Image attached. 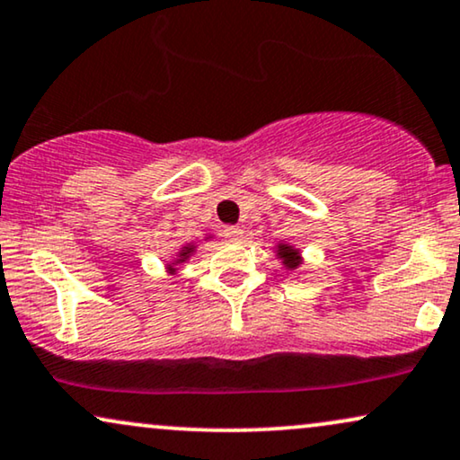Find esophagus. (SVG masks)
Wrapping results in <instances>:
<instances>
[{
    "instance_id": "1",
    "label": "esophagus",
    "mask_w": 460,
    "mask_h": 460,
    "mask_svg": "<svg viewBox=\"0 0 460 460\" xmlns=\"http://www.w3.org/2000/svg\"><path fill=\"white\" fill-rule=\"evenodd\" d=\"M224 238H226V241H230V243L241 241L243 230L238 228V226H226V228H224Z\"/></svg>"
}]
</instances>
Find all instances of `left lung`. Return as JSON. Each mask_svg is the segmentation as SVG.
Listing matches in <instances>:
<instances>
[{"mask_svg":"<svg viewBox=\"0 0 460 460\" xmlns=\"http://www.w3.org/2000/svg\"><path fill=\"white\" fill-rule=\"evenodd\" d=\"M277 255L283 260V264L288 268H297L300 266V253H297V249L291 247V244H279L277 249Z\"/></svg>","mask_w":460,"mask_h":460,"instance_id":"8db88e82","label":"left lung"}]
</instances>
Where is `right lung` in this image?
<instances>
[{
	"instance_id": "1",
	"label": "right lung",
	"mask_w": 460,
	"mask_h": 460,
	"mask_svg": "<svg viewBox=\"0 0 460 460\" xmlns=\"http://www.w3.org/2000/svg\"><path fill=\"white\" fill-rule=\"evenodd\" d=\"M192 252H194V244H188V247H181V253H179V258H177V261L175 264H181V261H186L190 255H192ZM171 272H175V268H171Z\"/></svg>"
}]
</instances>
